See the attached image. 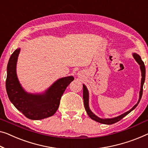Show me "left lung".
<instances>
[{
  "label": "left lung",
  "mask_w": 148,
  "mask_h": 148,
  "mask_svg": "<svg viewBox=\"0 0 148 148\" xmlns=\"http://www.w3.org/2000/svg\"><path fill=\"white\" fill-rule=\"evenodd\" d=\"M133 56L134 59H135L136 61L139 64V65L140 66V69L141 71H142V81H141V88H140V98H139V100L138 103L134 106L132 108L131 110H130L129 111H127L125 113H123L122 115L119 116L118 117H116V118H107V119H102L98 118V116H96L95 114H94L92 113L91 110H90V108H89V94H88V91L86 86L84 84H83V99H84V108L86 111L88 115L89 116V117L92 120L96 121V122H98L99 123H103V124H108V125H110V124H113L114 123H116L120 121V120L125 117L126 115H127L129 113L132 111V110H134L136 108V106L138 105L139 102L142 98V94H143V86H144V82H145V65L144 62L142 60V58L141 57L139 56L138 54H136V53H134L133 54Z\"/></svg>",
  "instance_id": "obj_1"
}]
</instances>
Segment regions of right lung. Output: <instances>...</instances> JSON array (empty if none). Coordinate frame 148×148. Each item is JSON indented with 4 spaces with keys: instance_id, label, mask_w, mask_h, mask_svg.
Instances as JSON below:
<instances>
[{
    "instance_id": "1",
    "label": "right lung",
    "mask_w": 148,
    "mask_h": 148,
    "mask_svg": "<svg viewBox=\"0 0 148 148\" xmlns=\"http://www.w3.org/2000/svg\"><path fill=\"white\" fill-rule=\"evenodd\" d=\"M20 48L10 56L7 65L6 89L8 98L17 110L30 120H38L52 116L60 105L66 88L74 80V77H64L56 80L42 94H30L21 86L16 75V62Z\"/></svg>"
}]
</instances>
